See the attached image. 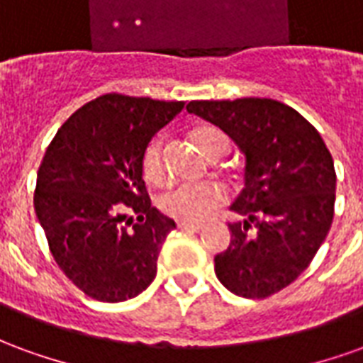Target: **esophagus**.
Returning <instances> with one entry per match:
<instances>
[{"mask_svg": "<svg viewBox=\"0 0 363 363\" xmlns=\"http://www.w3.org/2000/svg\"><path fill=\"white\" fill-rule=\"evenodd\" d=\"M177 228L181 229V231H192V233H198V231H202L204 225L202 223H189V221H177Z\"/></svg>", "mask_w": 363, "mask_h": 363, "instance_id": "obj_1", "label": "esophagus"}]
</instances>
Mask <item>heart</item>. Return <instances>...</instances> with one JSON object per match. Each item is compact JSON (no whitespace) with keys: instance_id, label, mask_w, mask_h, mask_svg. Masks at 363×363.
<instances>
[{"instance_id":"b5f03b06","label":"heart","mask_w":363,"mask_h":363,"mask_svg":"<svg viewBox=\"0 0 363 363\" xmlns=\"http://www.w3.org/2000/svg\"><path fill=\"white\" fill-rule=\"evenodd\" d=\"M192 140L208 157L218 159L229 151V138L213 126L196 128ZM143 177L153 184L165 181L167 163L163 155V138H153L143 150ZM225 202V189L218 182H181L167 189L159 196L157 204L161 212L179 221L198 223L210 218Z\"/></svg>"}]
</instances>
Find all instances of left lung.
I'll list each match as a JSON object with an SVG mask.
<instances>
[{"label":"left lung","mask_w":363,"mask_h":363,"mask_svg":"<svg viewBox=\"0 0 363 363\" xmlns=\"http://www.w3.org/2000/svg\"><path fill=\"white\" fill-rule=\"evenodd\" d=\"M186 111L221 128L245 155V186L229 206L241 220L229 223L216 276L235 296H272L309 267L330 229V151L299 112L274 99L192 101Z\"/></svg>","instance_id":"obj_1"}]
</instances>
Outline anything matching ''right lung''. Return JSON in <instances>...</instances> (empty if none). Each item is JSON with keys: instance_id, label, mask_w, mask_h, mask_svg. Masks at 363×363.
I'll return each instance as SVG.
<instances>
[{"instance_id": "obj_1", "label": "right lung", "mask_w": 363, "mask_h": 363, "mask_svg": "<svg viewBox=\"0 0 363 363\" xmlns=\"http://www.w3.org/2000/svg\"><path fill=\"white\" fill-rule=\"evenodd\" d=\"M182 108V101L108 93L75 111L44 153L36 218L58 267L99 301L140 296L157 274L177 223L151 206L142 157Z\"/></svg>"}]
</instances>
